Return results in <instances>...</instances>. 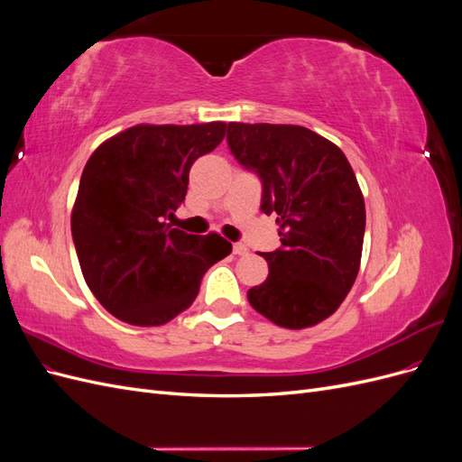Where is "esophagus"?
Returning a JSON list of instances; mask_svg holds the SVG:
<instances>
[{"label":"esophagus","mask_w":462,"mask_h":462,"mask_svg":"<svg viewBox=\"0 0 462 462\" xmlns=\"http://www.w3.org/2000/svg\"><path fill=\"white\" fill-rule=\"evenodd\" d=\"M233 254H236V256H246V254H248V246L243 245V243H235V245H233Z\"/></svg>","instance_id":"esophagus-1"}]
</instances>
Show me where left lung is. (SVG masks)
Returning a JSON list of instances; mask_svg holds the SVG:
<instances>
[{"label":"left lung","mask_w":462,"mask_h":462,"mask_svg":"<svg viewBox=\"0 0 462 462\" xmlns=\"http://www.w3.org/2000/svg\"><path fill=\"white\" fill-rule=\"evenodd\" d=\"M227 143L260 175V208L277 216L282 236V248L262 254L270 273L248 302L279 328H312L339 309L360 270L366 208L353 167L299 125L229 123Z\"/></svg>","instance_id":"1"}]
</instances>
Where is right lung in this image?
Returning <instances> with one entry per match:
<instances>
[{
    "label": "right lung",
    "instance_id": "right-lung-1",
    "mask_svg": "<svg viewBox=\"0 0 462 462\" xmlns=\"http://www.w3.org/2000/svg\"><path fill=\"white\" fill-rule=\"evenodd\" d=\"M227 123H141L97 146L82 171L71 233L92 295L117 319L153 328L197 299L204 273L231 254L217 233L170 229L189 171L226 136Z\"/></svg>",
    "mask_w": 462,
    "mask_h": 462
}]
</instances>
